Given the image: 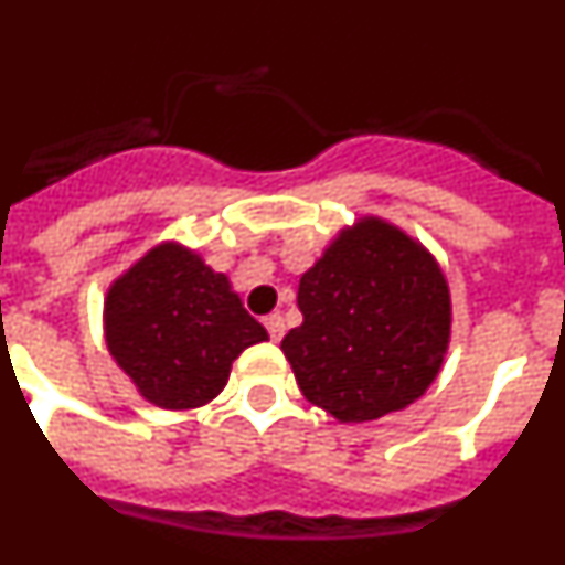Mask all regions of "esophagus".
Wrapping results in <instances>:
<instances>
[{
  "mask_svg": "<svg viewBox=\"0 0 565 565\" xmlns=\"http://www.w3.org/2000/svg\"><path fill=\"white\" fill-rule=\"evenodd\" d=\"M263 326H266L268 337H271L274 342H279V339H282V333H286V322H282V317H279V313H268V317L263 319Z\"/></svg>",
  "mask_w": 565,
  "mask_h": 565,
  "instance_id": "obj_1",
  "label": "esophagus"
}]
</instances>
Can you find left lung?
Masks as SVG:
<instances>
[{"label": "left lung", "instance_id": "obj_1", "mask_svg": "<svg viewBox=\"0 0 565 565\" xmlns=\"http://www.w3.org/2000/svg\"><path fill=\"white\" fill-rule=\"evenodd\" d=\"M302 326L282 339L299 391L339 422H371L416 402L441 367L450 291L407 234L362 221L302 274Z\"/></svg>", "mask_w": 565, "mask_h": 565}]
</instances>
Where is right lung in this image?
Segmentation results:
<instances>
[{
    "label": "right lung",
    "mask_w": 565,
    "mask_h": 565,
    "mask_svg": "<svg viewBox=\"0 0 565 565\" xmlns=\"http://www.w3.org/2000/svg\"><path fill=\"white\" fill-rule=\"evenodd\" d=\"M104 326L115 362L163 411L212 402L234 359L268 339L228 279L172 243L138 259L109 288Z\"/></svg>",
    "instance_id": "add662e5"
}]
</instances>
